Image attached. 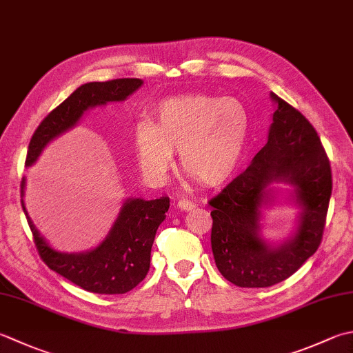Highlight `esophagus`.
I'll return each mask as SVG.
<instances>
[{"instance_id": "esophagus-1", "label": "esophagus", "mask_w": 353, "mask_h": 353, "mask_svg": "<svg viewBox=\"0 0 353 353\" xmlns=\"http://www.w3.org/2000/svg\"><path fill=\"white\" fill-rule=\"evenodd\" d=\"M194 203L191 202V200H185V199H182V200H179L177 202V208L179 210H182V211H191V210H194Z\"/></svg>"}]
</instances>
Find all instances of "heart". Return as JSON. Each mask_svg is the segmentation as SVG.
Instances as JSON below:
<instances>
[{
  "label": "heart",
  "mask_w": 353,
  "mask_h": 353,
  "mask_svg": "<svg viewBox=\"0 0 353 353\" xmlns=\"http://www.w3.org/2000/svg\"><path fill=\"white\" fill-rule=\"evenodd\" d=\"M251 117L237 98L190 93L165 99L151 122L134 128V148L142 171L153 181H163L181 154L186 176L205 186L230 181L245 156Z\"/></svg>",
  "instance_id": "obj_1"
}]
</instances>
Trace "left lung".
Here are the masks:
<instances>
[{
    "label": "left lung",
    "instance_id": "left-lung-1",
    "mask_svg": "<svg viewBox=\"0 0 353 353\" xmlns=\"http://www.w3.org/2000/svg\"><path fill=\"white\" fill-rule=\"evenodd\" d=\"M275 103L268 142L250 167L210 200L211 248L217 269L240 288H269L286 280L321 243L332 194V172L319 134L299 110L271 93ZM272 183L293 186L301 208L296 231L280 244L261 237L263 210L274 203Z\"/></svg>",
    "mask_w": 353,
    "mask_h": 353
}]
</instances>
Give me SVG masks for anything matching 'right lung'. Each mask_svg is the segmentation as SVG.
Masks as SVG:
<instances>
[{
    "label": "right lung",
    "mask_w": 353,
    "mask_h": 353,
    "mask_svg": "<svg viewBox=\"0 0 353 353\" xmlns=\"http://www.w3.org/2000/svg\"><path fill=\"white\" fill-rule=\"evenodd\" d=\"M142 84V79L123 78L107 82H87L76 88L61 105L47 114L33 133L26 167H32L47 145L73 128L87 110L107 105L108 102L125 101ZM24 188L26 179L21 181V197H24ZM21 205L41 259L52 271L88 292L113 295L131 291L147 277L151 246L159 225L167 217L170 199H127L122 203L112 230L98 246L85 252L70 254L57 251L48 245L33 225L23 199Z\"/></svg>",
    "instance_id": "add662e5"
}]
</instances>
